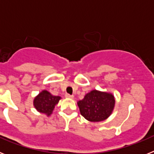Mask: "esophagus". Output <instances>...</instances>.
I'll return each instance as SVG.
<instances>
[{
	"instance_id": "34e87169",
	"label": "esophagus",
	"mask_w": 154,
	"mask_h": 154,
	"mask_svg": "<svg viewBox=\"0 0 154 154\" xmlns=\"http://www.w3.org/2000/svg\"><path fill=\"white\" fill-rule=\"evenodd\" d=\"M65 96L66 98H69V99H73V98H74V96H73V95H69V94L68 93L65 94Z\"/></svg>"
}]
</instances>
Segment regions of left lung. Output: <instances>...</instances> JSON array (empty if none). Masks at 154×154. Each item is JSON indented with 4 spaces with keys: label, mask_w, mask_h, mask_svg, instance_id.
<instances>
[{
    "label": "left lung",
    "mask_w": 154,
    "mask_h": 154,
    "mask_svg": "<svg viewBox=\"0 0 154 154\" xmlns=\"http://www.w3.org/2000/svg\"><path fill=\"white\" fill-rule=\"evenodd\" d=\"M115 97L112 93L99 90L90 91L83 99L77 102L81 115L90 122L106 120L112 113Z\"/></svg>",
    "instance_id": "obj_1"
}]
</instances>
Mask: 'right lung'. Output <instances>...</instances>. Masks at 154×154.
Segmentation results:
<instances>
[{
  "instance_id": "right-lung-1",
  "label": "right lung",
  "mask_w": 154,
  "mask_h": 154,
  "mask_svg": "<svg viewBox=\"0 0 154 154\" xmlns=\"http://www.w3.org/2000/svg\"><path fill=\"white\" fill-rule=\"evenodd\" d=\"M61 99L60 96H54L48 91L42 90L34 99V107L38 112L49 116Z\"/></svg>"
}]
</instances>
